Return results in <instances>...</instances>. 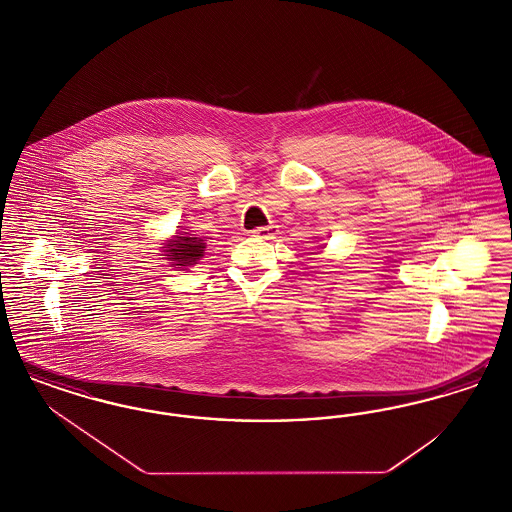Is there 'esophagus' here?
I'll return each mask as SVG.
<instances>
[{
    "instance_id": "esophagus-1",
    "label": "esophagus",
    "mask_w": 512,
    "mask_h": 512,
    "mask_svg": "<svg viewBox=\"0 0 512 512\" xmlns=\"http://www.w3.org/2000/svg\"><path fill=\"white\" fill-rule=\"evenodd\" d=\"M255 238H261V240H274L276 238V234H278V226H274V224H270V226H261V228H255L253 232H251Z\"/></svg>"
}]
</instances>
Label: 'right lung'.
<instances>
[{
	"label": "right lung",
	"mask_w": 512,
	"mask_h": 512,
	"mask_svg": "<svg viewBox=\"0 0 512 512\" xmlns=\"http://www.w3.org/2000/svg\"><path fill=\"white\" fill-rule=\"evenodd\" d=\"M203 253H205V242L201 238H195L194 234L184 232L167 240L161 255H165L163 259L171 261V267L182 270L195 265L203 257Z\"/></svg>",
	"instance_id": "add662e5"
}]
</instances>
